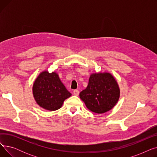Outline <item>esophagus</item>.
Returning <instances> with one entry per match:
<instances>
[{"mask_svg": "<svg viewBox=\"0 0 157 157\" xmlns=\"http://www.w3.org/2000/svg\"><path fill=\"white\" fill-rule=\"evenodd\" d=\"M73 94H74V95H76V96H78V95H79V90H74V91H73Z\"/></svg>", "mask_w": 157, "mask_h": 157, "instance_id": "esophagus-1", "label": "esophagus"}]
</instances>
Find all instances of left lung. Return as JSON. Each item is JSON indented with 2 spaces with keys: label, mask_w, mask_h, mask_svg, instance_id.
<instances>
[{
  "label": "left lung",
  "mask_w": 157,
  "mask_h": 157,
  "mask_svg": "<svg viewBox=\"0 0 157 157\" xmlns=\"http://www.w3.org/2000/svg\"><path fill=\"white\" fill-rule=\"evenodd\" d=\"M120 90L117 80L109 72L92 74L86 89L79 97L91 111L102 114L113 108L118 102Z\"/></svg>",
  "instance_id": "obj_1"
}]
</instances>
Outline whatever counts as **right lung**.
Returning <instances> with one entry per match:
<instances>
[{
  "mask_svg": "<svg viewBox=\"0 0 157 157\" xmlns=\"http://www.w3.org/2000/svg\"><path fill=\"white\" fill-rule=\"evenodd\" d=\"M32 92L37 104L48 111L60 109L71 94L66 89L55 72L44 71L34 81Z\"/></svg>",
  "mask_w": 157,
  "mask_h": 157,
  "instance_id": "add662e5",
  "label": "right lung"
}]
</instances>
